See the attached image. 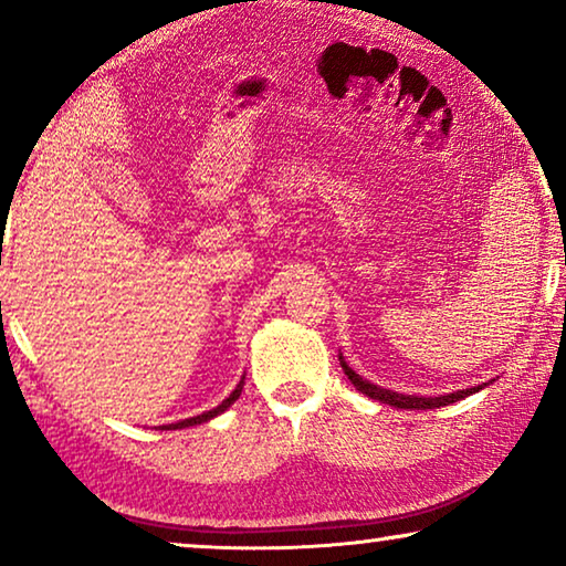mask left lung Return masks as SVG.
<instances>
[{
  "label": "left lung",
  "instance_id": "obj_1",
  "mask_svg": "<svg viewBox=\"0 0 566 566\" xmlns=\"http://www.w3.org/2000/svg\"><path fill=\"white\" fill-rule=\"evenodd\" d=\"M339 366H343L345 376L350 378L355 389L360 394H366V397L381 401V405H389V407H397V409H438V407H446V405H453V401L459 399H467L471 394H476L479 389H484V386L490 384H479V386H471V389H461V391H453V394H440V397H415V394H399V391H391V389H381V386L366 381V378L355 374V370L347 366L343 353H339Z\"/></svg>",
  "mask_w": 566,
  "mask_h": 566
}]
</instances>
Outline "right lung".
<instances>
[{"label": "right lung", "instance_id": "obj_1", "mask_svg": "<svg viewBox=\"0 0 566 566\" xmlns=\"http://www.w3.org/2000/svg\"><path fill=\"white\" fill-rule=\"evenodd\" d=\"M242 386H244V378L237 384V389L231 391L229 397L223 399L219 407L208 409V412L198 415V417H188V420H180V422H175V424H165V428H161V430H182V428H192V424H203V422H208V420H213V417H219L221 412H227V409H229L231 405H234V401L239 399V394H242Z\"/></svg>", "mask_w": 566, "mask_h": 566}]
</instances>
